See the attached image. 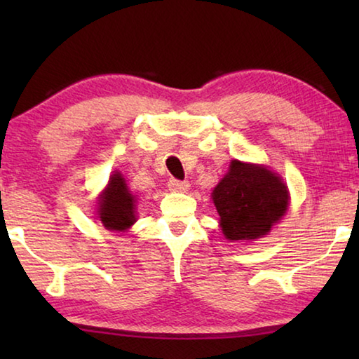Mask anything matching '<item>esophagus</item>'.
Segmentation results:
<instances>
[{
	"label": "esophagus",
	"instance_id": "esophagus-1",
	"mask_svg": "<svg viewBox=\"0 0 359 359\" xmlns=\"http://www.w3.org/2000/svg\"><path fill=\"white\" fill-rule=\"evenodd\" d=\"M168 187H169V190H172V191H187L190 185H188V182L171 179L168 182Z\"/></svg>",
	"mask_w": 359,
	"mask_h": 359
}]
</instances>
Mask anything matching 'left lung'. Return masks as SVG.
Returning a JSON list of instances; mask_svg holds the SVG:
<instances>
[{
  "label": "left lung",
  "instance_id": "obj_1",
  "mask_svg": "<svg viewBox=\"0 0 359 359\" xmlns=\"http://www.w3.org/2000/svg\"><path fill=\"white\" fill-rule=\"evenodd\" d=\"M212 199L224 238L229 241L258 239L267 234L288 208L287 187L276 172L238 160L231 161Z\"/></svg>",
  "mask_w": 359,
  "mask_h": 359
}]
</instances>
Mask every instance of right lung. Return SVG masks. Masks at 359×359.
Listing matches in <instances>:
<instances>
[{
	"label": "right lung",
	"mask_w": 359,
	"mask_h": 359,
	"mask_svg": "<svg viewBox=\"0 0 359 359\" xmlns=\"http://www.w3.org/2000/svg\"><path fill=\"white\" fill-rule=\"evenodd\" d=\"M98 204L100 220L106 229L125 231L136 222L135 196L128 191L120 172L111 175L109 185Z\"/></svg>",
	"instance_id": "1"
}]
</instances>
